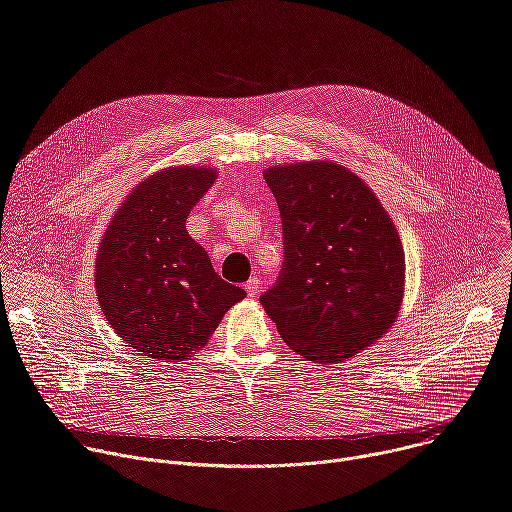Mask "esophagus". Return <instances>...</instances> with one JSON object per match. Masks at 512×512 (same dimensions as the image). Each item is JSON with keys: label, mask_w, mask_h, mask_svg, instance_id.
Instances as JSON below:
<instances>
[{"label": "esophagus", "mask_w": 512, "mask_h": 512, "mask_svg": "<svg viewBox=\"0 0 512 512\" xmlns=\"http://www.w3.org/2000/svg\"><path fill=\"white\" fill-rule=\"evenodd\" d=\"M245 289H247V294H249L251 298H255V296L259 294V279H257V277H251V279L245 283Z\"/></svg>", "instance_id": "esophagus-1"}]
</instances>
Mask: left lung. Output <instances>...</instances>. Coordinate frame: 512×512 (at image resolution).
Returning <instances> with one entry per match:
<instances>
[{"label":"left lung","instance_id":"8db88e82","mask_svg":"<svg viewBox=\"0 0 512 512\" xmlns=\"http://www.w3.org/2000/svg\"><path fill=\"white\" fill-rule=\"evenodd\" d=\"M281 214L283 265L259 298L281 338L318 362H344L395 322L405 283L397 229L373 190L334 162L263 174Z\"/></svg>","mask_w":512,"mask_h":512}]
</instances>
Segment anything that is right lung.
Listing matches in <instances>:
<instances>
[{"label": "right lung", "instance_id": "1", "mask_svg": "<svg viewBox=\"0 0 512 512\" xmlns=\"http://www.w3.org/2000/svg\"><path fill=\"white\" fill-rule=\"evenodd\" d=\"M216 178L210 168H168L141 182L103 235L95 281L101 310L137 352L178 362L202 348L247 294L212 269L186 218Z\"/></svg>", "mask_w": 512, "mask_h": 512}]
</instances>
